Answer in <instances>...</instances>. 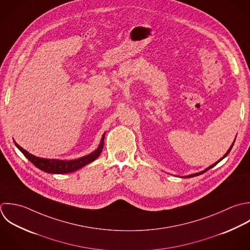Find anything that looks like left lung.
Instances as JSON below:
<instances>
[{"instance_id": "1", "label": "left lung", "mask_w": 250, "mask_h": 250, "mask_svg": "<svg viewBox=\"0 0 250 250\" xmlns=\"http://www.w3.org/2000/svg\"><path fill=\"white\" fill-rule=\"evenodd\" d=\"M235 141H236V138H235V140H234V142H233V144H232V145H231V147H230V148H229V150H228V151H227V153H226V154H225V155H224V156H223V157H222V158H221V159H220V160H219V161H217V162H216V163H214V164H213V165H211V166H210V167H207V168H206V169H205V170H203V171H200V172H197V173H193V174H190V175H186V176H182V178H189V177H194V176H198V175H201V174H203V173H205V172H206V171H208V169H210V168H212V167H215V166H216V165H217V164H218V163H219V162H221V161H222V160H223V159H224V158H226V157H227V156H228V154H229V153H230V151H231V150H232V148H233V146H234V143H235Z\"/></svg>"}]
</instances>
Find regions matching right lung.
<instances>
[{
	"label": "right lung",
	"instance_id": "right-lung-1",
	"mask_svg": "<svg viewBox=\"0 0 250 250\" xmlns=\"http://www.w3.org/2000/svg\"><path fill=\"white\" fill-rule=\"evenodd\" d=\"M104 137H105V133L102 135L100 144L98 145L95 151H93L92 153L86 156L81 157L76 160H70V161L57 160V159H44V158L36 157L30 154L29 152H27L26 150H24L22 147H20L14 140L13 141L15 146L21 151V153L39 169L47 173H52V174H66V173L76 171L85 167L86 165L90 164L94 160H96L102 152V149L104 146Z\"/></svg>",
	"mask_w": 250,
	"mask_h": 250
}]
</instances>
